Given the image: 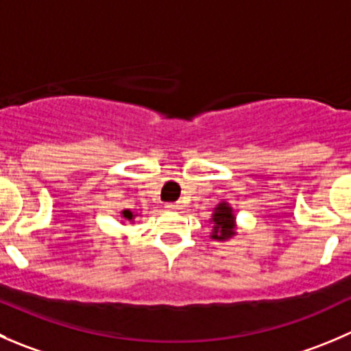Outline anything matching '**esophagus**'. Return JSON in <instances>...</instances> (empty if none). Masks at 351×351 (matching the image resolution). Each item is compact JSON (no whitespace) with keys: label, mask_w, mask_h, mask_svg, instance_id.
<instances>
[{"label":"esophagus","mask_w":351,"mask_h":351,"mask_svg":"<svg viewBox=\"0 0 351 351\" xmlns=\"http://www.w3.org/2000/svg\"><path fill=\"white\" fill-rule=\"evenodd\" d=\"M166 209H169V210L182 209V202H168L166 204Z\"/></svg>","instance_id":"obj_1"}]
</instances>
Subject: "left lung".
<instances>
[{"label": "left lung", "mask_w": 351, "mask_h": 351, "mask_svg": "<svg viewBox=\"0 0 351 351\" xmlns=\"http://www.w3.org/2000/svg\"><path fill=\"white\" fill-rule=\"evenodd\" d=\"M233 209L228 202H219L214 207L213 214V233L210 238L217 241H226L237 234V223H234Z\"/></svg>", "instance_id": "8db88e82"}]
</instances>
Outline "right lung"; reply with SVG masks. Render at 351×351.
Masks as SVG:
<instances>
[{
  "instance_id": "obj_1",
  "label": "right lung",
  "mask_w": 351,
  "mask_h": 351,
  "mask_svg": "<svg viewBox=\"0 0 351 351\" xmlns=\"http://www.w3.org/2000/svg\"><path fill=\"white\" fill-rule=\"evenodd\" d=\"M135 216H137V214L132 213L130 209H123V210H121V217H123L125 221H134Z\"/></svg>"
}]
</instances>
